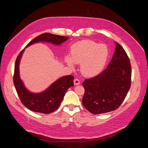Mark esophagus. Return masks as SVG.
Wrapping results in <instances>:
<instances>
[{
    "label": "esophagus",
    "mask_w": 148,
    "mask_h": 148,
    "mask_svg": "<svg viewBox=\"0 0 148 148\" xmlns=\"http://www.w3.org/2000/svg\"><path fill=\"white\" fill-rule=\"evenodd\" d=\"M74 85L77 86V85H79V84H80V81L78 79H74Z\"/></svg>",
    "instance_id": "1"
}]
</instances>
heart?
<instances>
[{"mask_svg":"<svg viewBox=\"0 0 148 148\" xmlns=\"http://www.w3.org/2000/svg\"><path fill=\"white\" fill-rule=\"evenodd\" d=\"M70 52V56L65 57L66 64L72 69L75 64H81V73L88 77H94L102 71L110 54L107 45L91 40L77 42L71 47Z\"/></svg>","mask_w":148,"mask_h":148,"instance_id":"b5f03b06","label":"heart"}]
</instances>
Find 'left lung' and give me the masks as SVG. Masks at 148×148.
Returning a JSON list of instances; mask_svg holds the SVG:
<instances>
[{
  "mask_svg": "<svg viewBox=\"0 0 148 148\" xmlns=\"http://www.w3.org/2000/svg\"><path fill=\"white\" fill-rule=\"evenodd\" d=\"M113 57L107 69L82 82L85 93L82 102L89 112L100 114L117 109L125 99L131 84V66L123 47L115 42Z\"/></svg>",
  "mask_w": 148,
  "mask_h": 148,
  "instance_id": "1",
  "label": "left lung"
}]
</instances>
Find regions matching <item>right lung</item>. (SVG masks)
I'll list each match as a JSON object with an SVG mask.
<instances>
[{
  "label": "right lung",
  "mask_w": 148,
  "mask_h": 148,
  "mask_svg": "<svg viewBox=\"0 0 148 148\" xmlns=\"http://www.w3.org/2000/svg\"><path fill=\"white\" fill-rule=\"evenodd\" d=\"M69 38V37L46 33L34 38L26 46L25 49L40 42L61 46ZM25 49L20 52L15 62L13 82L16 91L21 102L29 110L45 114H50L59 107L66 91L74 86V77L71 75L63 76L55 81L43 91L38 93L30 91L21 79L19 71L20 60Z\"/></svg>",
  "instance_id": "obj_1"
}]
</instances>
